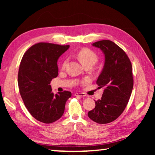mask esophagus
Segmentation results:
<instances>
[{
  "label": "esophagus",
  "mask_w": 155,
  "mask_h": 155,
  "mask_svg": "<svg viewBox=\"0 0 155 155\" xmlns=\"http://www.w3.org/2000/svg\"><path fill=\"white\" fill-rule=\"evenodd\" d=\"M74 96H80V97H85L86 95L85 93H75Z\"/></svg>",
  "instance_id": "1"
}]
</instances>
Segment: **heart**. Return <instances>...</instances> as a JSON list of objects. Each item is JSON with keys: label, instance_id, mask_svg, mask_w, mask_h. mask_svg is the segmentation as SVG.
Listing matches in <instances>:
<instances>
[{"label": "heart", "instance_id": "b5f03b06", "mask_svg": "<svg viewBox=\"0 0 155 155\" xmlns=\"http://www.w3.org/2000/svg\"><path fill=\"white\" fill-rule=\"evenodd\" d=\"M77 57L83 65L89 64L94 65L96 63L97 60H98V57H97V55L95 52L88 48L81 49V51L78 52ZM67 61L68 60L65 59L64 63H63L62 67L64 68L65 67V65H66Z\"/></svg>", "mask_w": 155, "mask_h": 155}]
</instances>
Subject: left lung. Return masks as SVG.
<instances>
[{"instance_id": "8db88e82", "label": "left lung", "mask_w": 155, "mask_h": 155, "mask_svg": "<svg viewBox=\"0 0 155 155\" xmlns=\"http://www.w3.org/2000/svg\"><path fill=\"white\" fill-rule=\"evenodd\" d=\"M92 46L104 55V66L96 81L104 92L88 117L98 124H107L122 114L129 101L133 87L132 65L125 52L111 41H98Z\"/></svg>"}]
</instances>
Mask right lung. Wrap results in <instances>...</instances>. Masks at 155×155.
Here are the masks:
<instances>
[{
    "mask_svg": "<svg viewBox=\"0 0 155 155\" xmlns=\"http://www.w3.org/2000/svg\"><path fill=\"white\" fill-rule=\"evenodd\" d=\"M70 46L40 42L28 48L21 60L18 75L20 94L33 117L50 124L63 115L70 91L54 94L50 85L58 75L57 61Z\"/></svg>",
    "mask_w": 155,
    "mask_h": 155,
    "instance_id": "right-lung-1",
    "label": "right lung"
}]
</instances>
